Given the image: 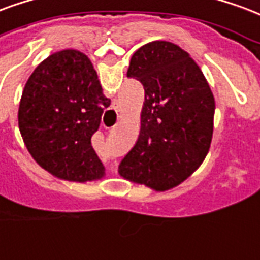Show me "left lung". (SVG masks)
Instances as JSON below:
<instances>
[{
  "label": "left lung",
  "instance_id": "obj_1",
  "mask_svg": "<svg viewBox=\"0 0 260 260\" xmlns=\"http://www.w3.org/2000/svg\"><path fill=\"white\" fill-rule=\"evenodd\" d=\"M126 77L145 88L142 126L120 175L159 191L193 174L208 153L215 99L197 63L172 42L153 41L131 57Z\"/></svg>",
  "mask_w": 260,
  "mask_h": 260
}]
</instances>
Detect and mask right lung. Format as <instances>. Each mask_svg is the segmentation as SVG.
I'll use <instances>...</instances> for the list:
<instances>
[{"instance_id": "obj_1", "label": "right lung", "mask_w": 260, "mask_h": 260, "mask_svg": "<svg viewBox=\"0 0 260 260\" xmlns=\"http://www.w3.org/2000/svg\"><path fill=\"white\" fill-rule=\"evenodd\" d=\"M110 106L91 60L74 49L52 53L26 82L19 129L32 158L57 178L86 182L105 175L92 147Z\"/></svg>"}]
</instances>
